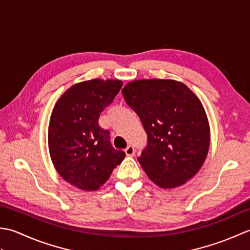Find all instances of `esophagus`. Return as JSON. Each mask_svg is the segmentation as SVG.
Returning a JSON list of instances; mask_svg holds the SVG:
<instances>
[{
	"instance_id": "34e87169",
	"label": "esophagus",
	"mask_w": 250,
	"mask_h": 250,
	"mask_svg": "<svg viewBox=\"0 0 250 250\" xmlns=\"http://www.w3.org/2000/svg\"><path fill=\"white\" fill-rule=\"evenodd\" d=\"M125 153H126V156H134V153H135L134 147L131 146V145H129L128 147H126L125 149Z\"/></svg>"
}]
</instances>
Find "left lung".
<instances>
[{
  "label": "left lung",
  "instance_id": "1",
  "mask_svg": "<svg viewBox=\"0 0 250 250\" xmlns=\"http://www.w3.org/2000/svg\"><path fill=\"white\" fill-rule=\"evenodd\" d=\"M122 94L147 134V145L137 158L147 176L164 189L193 177L205 161L210 136L196 95L186 84L169 79L132 82Z\"/></svg>",
  "mask_w": 250,
  "mask_h": 250
}]
</instances>
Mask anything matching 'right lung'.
<instances>
[{
	"label": "right lung",
	"mask_w": 250,
	"mask_h": 250,
	"mask_svg": "<svg viewBox=\"0 0 250 250\" xmlns=\"http://www.w3.org/2000/svg\"><path fill=\"white\" fill-rule=\"evenodd\" d=\"M122 87L120 81L92 79L74 84L58 101L48 128L52 163L60 176L75 187L93 191L125 159L115 149L100 115Z\"/></svg>",
	"instance_id": "1"
}]
</instances>
